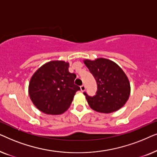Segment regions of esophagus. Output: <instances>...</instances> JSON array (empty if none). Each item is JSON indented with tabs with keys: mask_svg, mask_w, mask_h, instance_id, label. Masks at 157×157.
<instances>
[{
	"mask_svg": "<svg viewBox=\"0 0 157 157\" xmlns=\"http://www.w3.org/2000/svg\"><path fill=\"white\" fill-rule=\"evenodd\" d=\"M80 88H81V91H82V92L85 91V89H86V86H85V85H82V86H81Z\"/></svg>",
	"mask_w": 157,
	"mask_h": 157,
	"instance_id": "obj_1",
	"label": "esophagus"
}]
</instances>
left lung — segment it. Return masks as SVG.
<instances>
[{
    "label": "left lung",
    "instance_id": "obj_1",
    "mask_svg": "<svg viewBox=\"0 0 157 157\" xmlns=\"http://www.w3.org/2000/svg\"><path fill=\"white\" fill-rule=\"evenodd\" d=\"M85 65L96 83V95L89 96L84 92L88 104L94 111L109 113L121 109L129 97V81L124 71L111 60L99 58L94 61L86 59Z\"/></svg>",
    "mask_w": 157,
    "mask_h": 157
}]
</instances>
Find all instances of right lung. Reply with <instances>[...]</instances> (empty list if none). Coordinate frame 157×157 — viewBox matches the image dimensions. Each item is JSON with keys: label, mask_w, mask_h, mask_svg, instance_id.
Returning <instances> with one entry per match:
<instances>
[{"label": "right lung", "mask_w": 157, "mask_h": 157, "mask_svg": "<svg viewBox=\"0 0 157 157\" xmlns=\"http://www.w3.org/2000/svg\"><path fill=\"white\" fill-rule=\"evenodd\" d=\"M68 67L67 62L52 61L34 73L29 82V93L38 110L57 115L69 108L80 87L74 84L76 76L68 71Z\"/></svg>", "instance_id": "obj_1"}]
</instances>
